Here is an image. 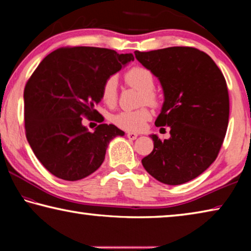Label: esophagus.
<instances>
[{"label": "esophagus", "mask_w": 251, "mask_h": 251, "mask_svg": "<svg viewBox=\"0 0 251 251\" xmlns=\"http://www.w3.org/2000/svg\"><path fill=\"white\" fill-rule=\"evenodd\" d=\"M126 136H127V137H128V139H130V141H134V139L137 138L138 134H136V133H127Z\"/></svg>", "instance_id": "obj_1"}]
</instances>
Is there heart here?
Instances as JSON below:
<instances>
[{
	"instance_id": "heart-1",
	"label": "heart",
	"mask_w": 251,
	"mask_h": 251,
	"mask_svg": "<svg viewBox=\"0 0 251 251\" xmlns=\"http://www.w3.org/2000/svg\"><path fill=\"white\" fill-rule=\"evenodd\" d=\"M125 82L130 87L142 93L141 104L156 106L158 99L154 93L155 78L151 72L143 66H135L126 72ZM118 97V82L115 76H109L101 87V100L108 106L116 104ZM151 118V113L147 108L138 110H125L116 114L113 122L122 129L129 131L141 130L145 123Z\"/></svg>"
}]
</instances>
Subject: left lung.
I'll use <instances>...</instances> for the list:
<instances>
[{
	"label": "left lung",
	"mask_w": 251,
	"mask_h": 251,
	"mask_svg": "<svg viewBox=\"0 0 251 251\" xmlns=\"http://www.w3.org/2000/svg\"><path fill=\"white\" fill-rule=\"evenodd\" d=\"M135 56L163 87L155 125L171 128L164 141L151 135L154 150L142 164L163 184H184L205 172L223 145L229 120L226 79L209 55L194 48L135 50Z\"/></svg>",
	"instance_id": "obj_1"
}]
</instances>
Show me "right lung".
<instances>
[{
  "label": "right lung",
  "mask_w": 251,
  "mask_h": 251,
  "mask_svg": "<svg viewBox=\"0 0 251 251\" xmlns=\"http://www.w3.org/2000/svg\"><path fill=\"white\" fill-rule=\"evenodd\" d=\"M130 61L131 53L75 46L54 50L34 71L24 90L25 134L54 176L70 181L90 176L103 164L109 142L124 136L113 124H100L91 133L82 121H104L95 109L103 84Z\"/></svg>",
  "instance_id": "right-lung-1"
}]
</instances>
